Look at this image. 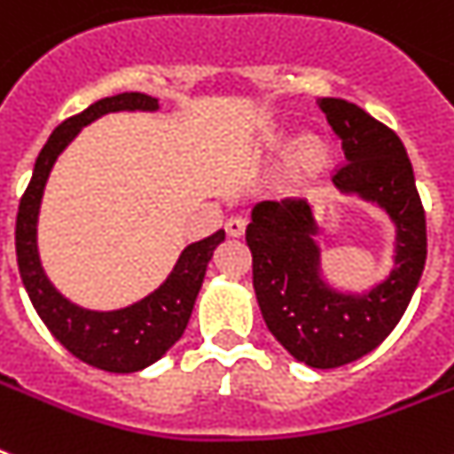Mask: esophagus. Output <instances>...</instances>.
<instances>
[{
    "label": "esophagus",
    "mask_w": 454,
    "mask_h": 454,
    "mask_svg": "<svg viewBox=\"0 0 454 454\" xmlns=\"http://www.w3.org/2000/svg\"><path fill=\"white\" fill-rule=\"evenodd\" d=\"M245 226H247V221L242 219V216H231V219L226 221V233L231 235V238H240V235L245 233Z\"/></svg>",
    "instance_id": "1"
}]
</instances>
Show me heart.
Segmentation results:
<instances>
[{
  "label": "heart",
  "mask_w": 454,
  "mask_h": 454,
  "mask_svg": "<svg viewBox=\"0 0 454 454\" xmlns=\"http://www.w3.org/2000/svg\"><path fill=\"white\" fill-rule=\"evenodd\" d=\"M290 145V138L276 131V134H270L263 141V148L269 153H280L285 151ZM325 160V144L323 138L316 137V134H303L299 137V141L292 148V171L297 174V176H309L313 171L323 164Z\"/></svg>",
  "instance_id": "1"
}]
</instances>
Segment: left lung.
Segmentation results:
<instances>
[{
    "mask_svg": "<svg viewBox=\"0 0 454 454\" xmlns=\"http://www.w3.org/2000/svg\"><path fill=\"white\" fill-rule=\"evenodd\" d=\"M320 110L344 148L334 174L341 195H358L394 221V269L365 292H341L323 278L320 233L306 200L259 202L247 245L262 316L292 358L317 370L341 367L374 351L415 294L427 262V219L412 164L395 131L356 103L320 98Z\"/></svg>",
    "mask_w": 454,
    "mask_h": 454,
    "instance_id": "obj_1",
    "label": "left lung"
}]
</instances>
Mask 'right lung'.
<instances>
[{"mask_svg": "<svg viewBox=\"0 0 454 454\" xmlns=\"http://www.w3.org/2000/svg\"><path fill=\"white\" fill-rule=\"evenodd\" d=\"M155 113L157 98L141 91H124L91 103L84 113L59 124L42 153L25 188L16 216V256L18 270L32 306L53 337L73 353L74 358L106 372H138L160 360L184 334L191 320L192 306L205 280L207 263L214 249L226 240L216 231L205 240L192 242L181 252L178 262L155 292L141 301L117 310L82 309L60 294L46 278L37 249V219L44 185L49 181L59 155L73 144L87 124L108 113Z\"/></svg>", "mask_w": 454, "mask_h": 454, "instance_id": "obj_1", "label": "right lung"}]
</instances>
